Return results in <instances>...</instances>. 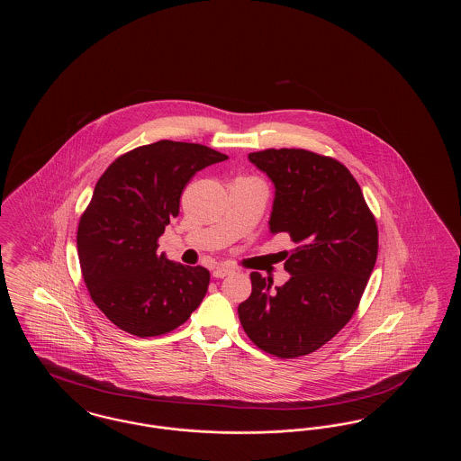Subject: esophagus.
<instances>
[{
    "instance_id": "obj_1",
    "label": "esophagus",
    "mask_w": 461,
    "mask_h": 461,
    "mask_svg": "<svg viewBox=\"0 0 461 461\" xmlns=\"http://www.w3.org/2000/svg\"><path fill=\"white\" fill-rule=\"evenodd\" d=\"M231 273H235V267H231V266H216L212 269V276L214 278H224V276H228Z\"/></svg>"
}]
</instances>
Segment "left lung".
Returning a JSON list of instances; mask_svg holds the SVG:
<instances>
[{
	"label": "left lung",
	"instance_id": "left-lung-1",
	"mask_svg": "<svg viewBox=\"0 0 461 461\" xmlns=\"http://www.w3.org/2000/svg\"><path fill=\"white\" fill-rule=\"evenodd\" d=\"M249 160L275 185L269 231L288 233L285 285L252 273L239 306L241 327L282 359L320 349L357 309L378 252V230L363 192L339 160L303 149H267Z\"/></svg>",
	"mask_w": 461,
	"mask_h": 461
}]
</instances>
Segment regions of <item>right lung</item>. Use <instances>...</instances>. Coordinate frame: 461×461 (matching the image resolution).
Listing matches in <instances>:
<instances>
[{
  "instance_id": "right-lung-1",
  "label": "right lung",
  "mask_w": 461,
  "mask_h": 461,
  "mask_svg": "<svg viewBox=\"0 0 461 461\" xmlns=\"http://www.w3.org/2000/svg\"><path fill=\"white\" fill-rule=\"evenodd\" d=\"M228 157L198 143L160 140L115 158L98 179L77 228V256L93 303L136 337L183 325L205 297L202 266L158 254V237L179 214L186 183Z\"/></svg>"
}]
</instances>
